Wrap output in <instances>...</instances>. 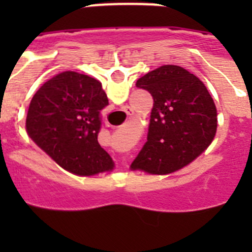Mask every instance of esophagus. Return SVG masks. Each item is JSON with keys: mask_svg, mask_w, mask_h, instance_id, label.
Here are the masks:
<instances>
[{"mask_svg": "<svg viewBox=\"0 0 252 252\" xmlns=\"http://www.w3.org/2000/svg\"><path fill=\"white\" fill-rule=\"evenodd\" d=\"M126 113H127V115H128V116H132V115H133V111H132V110H131V108H128V110H127V111H126Z\"/></svg>", "mask_w": 252, "mask_h": 252, "instance_id": "obj_1", "label": "esophagus"}]
</instances>
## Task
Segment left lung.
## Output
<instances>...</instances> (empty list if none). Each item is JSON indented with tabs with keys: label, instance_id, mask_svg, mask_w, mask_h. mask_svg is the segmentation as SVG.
Returning <instances> with one entry per match:
<instances>
[{
	"label": "left lung",
	"instance_id": "8db88e82",
	"mask_svg": "<svg viewBox=\"0 0 252 252\" xmlns=\"http://www.w3.org/2000/svg\"><path fill=\"white\" fill-rule=\"evenodd\" d=\"M137 88L154 99L148 141L131 164L151 174H166L199 157L217 130V110L203 82L187 69L162 65L142 75Z\"/></svg>",
	"mask_w": 252,
	"mask_h": 252
}]
</instances>
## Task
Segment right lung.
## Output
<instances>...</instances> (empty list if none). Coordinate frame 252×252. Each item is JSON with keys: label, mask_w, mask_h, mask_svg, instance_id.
Masks as SVG:
<instances>
[{"label": "right lung", "mask_w": 252, "mask_h": 252, "mask_svg": "<svg viewBox=\"0 0 252 252\" xmlns=\"http://www.w3.org/2000/svg\"><path fill=\"white\" fill-rule=\"evenodd\" d=\"M108 104L102 84L77 72H63L40 87L30 102L26 131L62 168L77 175L113 169L98 144L101 111Z\"/></svg>", "instance_id": "right-lung-1"}]
</instances>
